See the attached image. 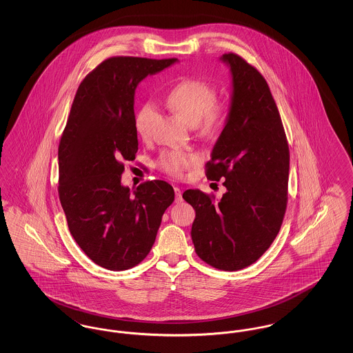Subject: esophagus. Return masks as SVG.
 <instances>
[{"label":"esophagus","instance_id":"34e87169","mask_svg":"<svg viewBox=\"0 0 353 353\" xmlns=\"http://www.w3.org/2000/svg\"><path fill=\"white\" fill-rule=\"evenodd\" d=\"M174 194H176V202L183 201V194H181V189L179 186H174Z\"/></svg>","mask_w":353,"mask_h":353}]
</instances>
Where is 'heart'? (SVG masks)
<instances>
[{
    "label": "heart",
    "instance_id": "1",
    "mask_svg": "<svg viewBox=\"0 0 353 353\" xmlns=\"http://www.w3.org/2000/svg\"><path fill=\"white\" fill-rule=\"evenodd\" d=\"M216 101V91L209 84L186 79L176 84L167 97L169 108L190 125L200 124L202 132H214L225 117L223 107ZM154 118V108L152 104H145L134 120L136 132L143 139L150 137L152 123ZM197 157L194 154L181 152H168L161 159V165L170 174L180 176L184 169L193 165Z\"/></svg>",
    "mask_w": 353,
    "mask_h": 353
}]
</instances>
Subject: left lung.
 I'll return each instance as SVG.
<instances>
[{"mask_svg":"<svg viewBox=\"0 0 353 353\" xmlns=\"http://www.w3.org/2000/svg\"><path fill=\"white\" fill-rule=\"evenodd\" d=\"M232 74L225 127L206 164V176L225 179L219 203L199 189L183 199L196 210L194 250L203 262L225 271L258 261L281 230L287 205L290 152L269 84L239 55L219 58Z\"/></svg>","mask_w":353,"mask_h":353,"instance_id":"1","label":"left lung"}]
</instances>
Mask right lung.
Listing matches in <instances>:
<instances>
[{
    "label": "right lung",
    "mask_w": 353,
    "mask_h": 353,
    "mask_svg": "<svg viewBox=\"0 0 353 353\" xmlns=\"http://www.w3.org/2000/svg\"><path fill=\"white\" fill-rule=\"evenodd\" d=\"M176 62L110 58L84 78L72 101L58 148L59 200L75 242L104 269L139 265L174 200L172 185L161 180L130 190L121 184V161L134 160L139 145L136 87Z\"/></svg>",
    "instance_id": "add662e5"
}]
</instances>
